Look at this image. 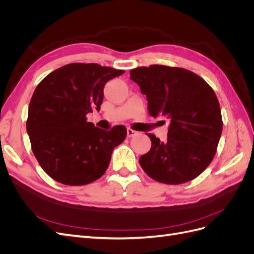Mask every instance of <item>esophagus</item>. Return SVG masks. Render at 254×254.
<instances>
[{
    "label": "esophagus",
    "mask_w": 254,
    "mask_h": 254,
    "mask_svg": "<svg viewBox=\"0 0 254 254\" xmlns=\"http://www.w3.org/2000/svg\"><path fill=\"white\" fill-rule=\"evenodd\" d=\"M137 133H139V132L135 131V130H132V129H130V128L127 129V136L128 137H132V136L136 135Z\"/></svg>",
    "instance_id": "34e87169"
}]
</instances>
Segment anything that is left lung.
I'll use <instances>...</instances> for the list:
<instances>
[{"mask_svg": "<svg viewBox=\"0 0 254 254\" xmlns=\"http://www.w3.org/2000/svg\"><path fill=\"white\" fill-rule=\"evenodd\" d=\"M130 79L146 95L151 117L170 120L165 142L146 133L151 148L140 157L143 171L166 184L195 179L212 162L222 131L215 92L200 76L181 67H136L130 71Z\"/></svg>", "mask_w": 254, "mask_h": 254, "instance_id": "left-lung-1", "label": "left lung"}]
</instances>
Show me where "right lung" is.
I'll return each mask as SVG.
<instances>
[{"label": "right lung", "mask_w": 254, "mask_h": 254, "mask_svg": "<svg viewBox=\"0 0 254 254\" xmlns=\"http://www.w3.org/2000/svg\"><path fill=\"white\" fill-rule=\"evenodd\" d=\"M122 74L97 64H70L37 86L26 131L37 161L54 180L84 186L107 171L114 147L125 140L126 127L106 131L88 122L87 114L101 110L105 84Z\"/></svg>", "instance_id": "1"}]
</instances>
